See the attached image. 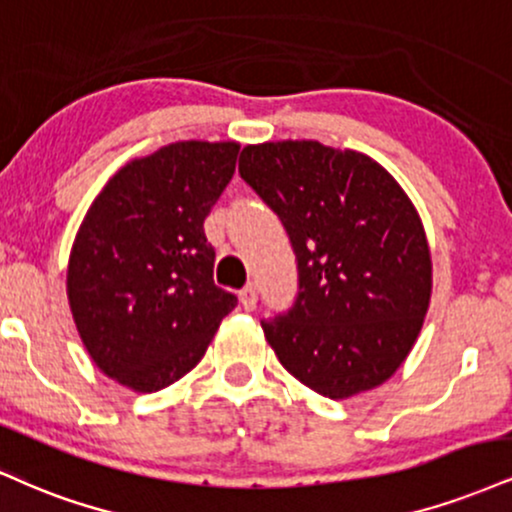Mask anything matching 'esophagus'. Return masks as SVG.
Listing matches in <instances>:
<instances>
[{
    "mask_svg": "<svg viewBox=\"0 0 512 512\" xmlns=\"http://www.w3.org/2000/svg\"><path fill=\"white\" fill-rule=\"evenodd\" d=\"M240 305H243V310H248V312L255 310V307H257L255 288L248 286V288H243V291H240Z\"/></svg>",
    "mask_w": 512,
    "mask_h": 512,
    "instance_id": "obj_1",
    "label": "esophagus"
}]
</instances>
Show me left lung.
Segmentation results:
<instances>
[{
	"label": "left lung",
	"mask_w": 512,
	"mask_h": 512,
	"mask_svg": "<svg viewBox=\"0 0 512 512\" xmlns=\"http://www.w3.org/2000/svg\"><path fill=\"white\" fill-rule=\"evenodd\" d=\"M238 171L298 257L293 310L262 322L279 362L331 400L377 389L410 355L432 300V252L408 193L372 157L317 140L248 145Z\"/></svg>",
	"instance_id": "1"
}]
</instances>
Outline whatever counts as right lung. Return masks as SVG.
Wrapping results in <instances>:
<instances>
[{
	"label": "right lung",
	"mask_w": 512,
	"mask_h": 512,
	"mask_svg": "<svg viewBox=\"0 0 512 512\" xmlns=\"http://www.w3.org/2000/svg\"><path fill=\"white\" fill-rule=\"evenodd\" d=\"M236 140H183L135 157L92 200L66 269L80 341L102 374L155 393L202 360L238 298L214 286L205 217L229 186Z\"/></svg>",
	"instance_id": "right-lung-1"
}]
</instances>
